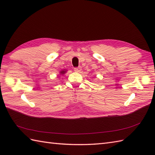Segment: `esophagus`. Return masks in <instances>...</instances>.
I'll list each match as a JSON object with an SVG mask.
<instances>
[{"instance_id":"esophagus-1","label":"esophagus","mask_w":155,"mask_h":155,"mask_svg":"<svg viewBox=\"0 0 155 155\" xmlns=\"http://www.w3.org/2000/svg\"><path fill=\"white\" fill-rule=\"evenodd\" d=\"M81 70H82L81 67H77V68H74V71L75 72H81Z\"/></svg>"}]
</instances>
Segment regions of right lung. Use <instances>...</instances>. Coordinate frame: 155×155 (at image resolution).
<instances>
[{"instance_id":"obj_1","label":"right lung","mask_w":155,"mask_h":155,"mask_svg":"<svg viewBox=\"0 0 155 155\" xmlns=\"http://www.w3.org/2000/svg\"><path fill=\"white\" fill-rule=\"evenodd\" d=\"M67 70H66V69H64V70H62V71H60V75H63V74H64L66 72H67Z\"/></svg>"}]
</instances>
